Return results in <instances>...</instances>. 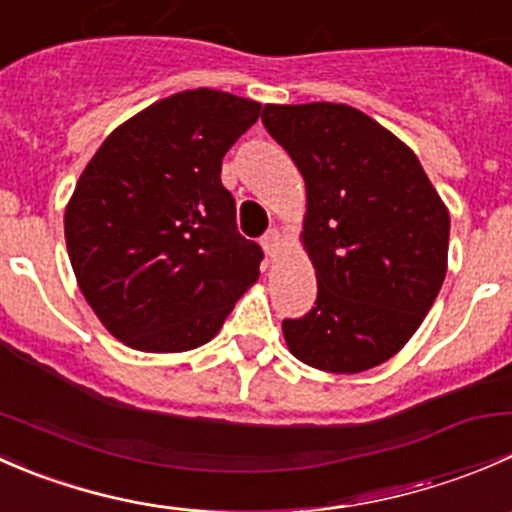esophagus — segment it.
I'll return each instance as SVG.
<instances>
[{"instance_id": "34e87169", "label": "esophagus", "mask_w": 512, "mask_h": 512, "mask_svg": "<svg viewBox=\"0 0 512 512\" xmlns=\"http://www.w3.org/2000/svg\"><path fill=\"white\" fill-rule=\"evenodd\" d=\"M262 247L270 257H277V252L282 250V235L277 230H270L265 237H262Z\"/></svg>"}]
</instances>
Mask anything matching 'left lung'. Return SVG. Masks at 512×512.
Segmentation results:
<instances>
[{
  "label": "left lung",
  "instance_id": "obj_1",
  "mask_svg": "<svg viewBox=\"0 0 512 512\" xmlns=\"http://www.w3.org/2000/svg\"><path fill=\"white\" fill-rule=\"evenodd\" d=\"M307 188L302 242L317 304L285 319L289 352L332 374L391 359L421 327L448 265L451 218L416 153L347 103L262 111Z\"/></svg>",
  "mask_w": 512,
  "mask_h": 512
}]
</instances>
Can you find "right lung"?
Wrapping results in <instances>:
<instances>
[{
    "label": "right lung",
    "mask_w": 512,
    "mask_h": 512,
    "mask_svg": "<svg viewBox=\"0 0 512 512\" xmlns=\"http://www.w3.org/2000/svg\"><path fill=\"white\" fill-rule=\"evenodd\" d=\"M260 103L180 91L116 128L76 183L64 235L76 282L103 327L138 352L210 342L260 277L262 250L235 225L220 180Z\"/></svg>",
    "instance_id": "1"
}]
</instances>
